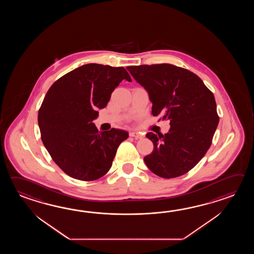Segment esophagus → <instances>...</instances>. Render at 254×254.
<instances>
[{"label":"esophagus","instance_id":"esophagus-1","mask_svg":"<svg viewBox=\"0 0 254 254\" xmlns=\"http://www.w3.org/2000/svg\"><path fill=\"white\" fill-rule=\"evenodd\" d=\"M129 136L133 137L135 139H142L143 138V135L141 134L140 132H138V131H131V132H129Z\"/></svg>","mask_w":254,"mask_h":254}]
</instances>
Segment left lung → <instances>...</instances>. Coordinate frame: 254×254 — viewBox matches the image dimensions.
Masks as SVG:
<instances>
[{
	"label": "left lung",
	"mask_w": 254,
	"mask_h": 254,
	"mask_svg": "<svg viewBox=\"0 0 254 254\" xmlns=\"http://www.w3.org/2000/svg\"><path fill=\"white\" fill-rule=\"evenodd\" d=\"M127 70L148 92L152 115H163L171 125L166 134H146L153 143V151L143 159L147 167L162 178L188 173L209 150L219 124L213 93L193 72L173 64Z\"/></svg>",
	"instance_id": "1"
}]
</instances>
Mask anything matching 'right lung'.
I'll return each instance as SVG.
<instances>
[{
    "instance_id": "1",
    "label": "right lung",
    "mask_w": 254,
    "mask_h": 254,
    "mask_svg": "<svg viewBox=\"0 0 254 254\" xmlns=\"http://www.w3.org/2000/svg\"><path fill=\"white\" fill-rule=\"evenodd\" d=\"M125 79L131 81L124 67L89 64L61 77L46 93L38 113L42 140L70 177L87 182L103 177L128 138L126 130L99 131L92 123Z\"/></svg>"
}]
</instances>
